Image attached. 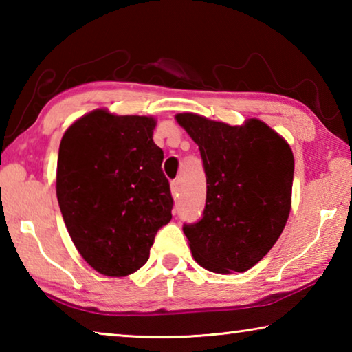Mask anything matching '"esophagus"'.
<instances>
[{
    "instance_id": "obj_1",
    "label": "esophagus",
    "mask_w": 352,
    "mask_h": 352,
    "mask_svg": "<svg viewBox=\"0 0 352 352\" xmlns=\"http://www.w3.org/2000/svg\"><path fill=\"white\" fill-rule=\"evenodd\" d=\"M170 192H172V197H178V192H180V183L178 180H174L170 183Z\"/></svg>"
}]
</instances>
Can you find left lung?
<instances>
[{
	"instance_id": "left-lung-1",
	"label": "left lung",
	"mask_w": 352,
	"mask_h": 352,
	"mask_svg": "<svg viewBox=\"0 0 352 352\" xmlns=\"http://www.w3.org/2000/svg\"><path fill=\"white\" fill-rule=\"evenodd\" d=\"M204 160V217L184 225L195 262L214 273L247 272L275 245L292 208L295 160L289 142L261 119L242 126L178 113Z\"/></svg>"
}]
</instances>
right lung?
I'll return each mask as SVG.
<instances>
[{
	"mask_svg": "<svg viewBox=\"0 0 352 352\" xmlns=\"http://www.w3.org/2000/svg\"><path fill=\"white\" fill-rule=\"evenodd\" d=\"M153 116L96 109L74 121L58 147L56 192L71 241L105 276H127L148 259L172 219Z\"/></svg>",
	"mask_w": 352,
	"mask_h": 352,
	"instance_id": "obj_1",
	"label": "right lung"
}]
</instances>
